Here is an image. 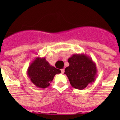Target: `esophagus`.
I'll use <instances>...</instances> for the list:
<instances>
[{"instance_id": "34e87169", "label": "esophagus", "mask_w": 120, "mask_h": 120, "mask_svg": "<svg viewBox=\"0 0 120 120\" xmlns=\"http://www.w3.org/2000/svg\"><path fill=\"white\" fill-rule=\"evenodd\" d=\"M61 71H62V73H64V71H65V69H64V68H62V69L61 70Z\"/></svg>"}]
</instances>
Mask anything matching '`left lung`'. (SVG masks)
<instances>
[{"label": "left lung", "mask_w": 120, "mask_h": 120, "mask_svg": "<svg viewBox=\"0 0 120 120\" xmlns=\"http://www.w3.org/2000/svg\"><path fill=\"white\" fill-rule=\"evenodd\" d=\"M69 66L65 74L74 88L83 90L95 82L97 76L96 64L85 54H73L68 59Z\"/></svg>", "instance_id": "8db88e82"}]
</instances>
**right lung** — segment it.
I'll return each mask as SVG.
<instances>
[{"mask_svg":"<svg viewBox=\"0 0 120 120\" xmlns=\"http://www.w3.org/2000/svg\"><path fill=\"white\" fill-rule=\"evenodd\" d=\"M60 73V70L50 65L45 57L40 58L39 56L31 63L27 71V76L31 82L40 88L49 86L55 75Z\"/></svg>","mask_w":120,"mask_h":120,"instance_id":"right-lung-1","label":"right lung"}]
</instances>
